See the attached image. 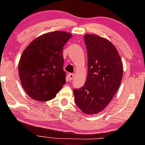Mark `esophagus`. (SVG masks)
Wrapping results in <instances>:
<instances>
[{
	"instance_id": "34e87169",
	"label": "esophagus",
	"mask_w": 145,
	"mask_h": 145,
	"mask_svg": "<svg viewBox=\"0 0 145 145\" xmlns=\"http://www.w3.org/2000/svg\"><path fill=\"white\" fill-rule=\"evenodd\" d=\"M68 77H69V80L71 81L73 78V77H74V74H73L72 73H70V74H69Z\"/></svg>"
}]
</instances>
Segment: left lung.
Segmentation results:
<instances>
[{
    "mask_svg": "<svg viewBox=\"0 0 145 145\" xmlns=\"http://www.w3.org/2000/svg\"><path fill=\"white\" fill-rule=\"evenodd\" d=\"M88 56V74L82 88L73 90L76 106L86 114L102 111L120 86L123 64L114 45L98 35L84 37Z\"/></svg>",
    "mask_w": 145,
    "mask_h": 145,
    "instance_id": "obj_1",
    "label": "left lung"
}]
</instances>
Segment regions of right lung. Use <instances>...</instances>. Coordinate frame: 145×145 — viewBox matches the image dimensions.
I'll return each mask as SVG.
<instances>
[{"mask_svg": "<svg viewBox=\"0 0 145 145\" xmlns=\"http://www.w3.org/2000/svg\"><path fill=\"white\" fill-rule=\"evenodd\" d=\"M71 36L62 31L45 33L24 51L19 61V76L25 92L33 100L54 98L66 82L63 50Z\"/></svg>", "mask_w": 145, "mask_h": 145, "instance_id": "1", "label": "right lung"}]
</instances>
